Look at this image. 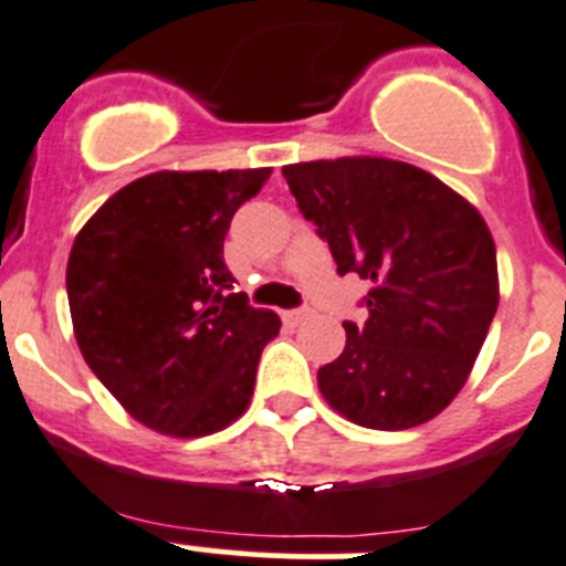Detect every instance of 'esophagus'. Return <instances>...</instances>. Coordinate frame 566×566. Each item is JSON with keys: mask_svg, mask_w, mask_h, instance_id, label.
<instances>
[{"mask_svg": "<svg viewBox=\"0 0 566 566\" xmlns=\"http://www.w3.org/2000/svg\"><path fill=\"white\" fill-rule=\"evenodd\" d=\"M310 315H313V310L310 307H298V310H290V313H284V321H287V324H301V321H307Z\"/></svg>", "mask_w": 566, "mask_h": 566, "instance_id": "obj_1", "label": "esophagus"}]
</instances>
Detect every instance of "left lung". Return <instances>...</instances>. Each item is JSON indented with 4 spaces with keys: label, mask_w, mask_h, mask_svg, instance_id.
<instances>
[{
    "label": "left lung",
    "mask_w": 566,
    "mask_h": 566,
    "mask_svg": "<svg viewBox=\"0 0 566 566\" xmlns=\"http://www.w3.org/2000/svg\"><path fill=\"white\" fill-rule=\"evenodd\" d=\"M301 214L371 282L368 318L318 368L326 402L371 430L424 424L455 399L497 313V251L469 200L413 164L335 158L284 167Z\"/></svg>",
    "instance_id": "8db88e82"
}]
</instances>
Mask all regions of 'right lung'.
I'll return each mask as SVG.
<instances>
[{
  "instance_id": "obj_1",
  "label": "right lung",
  "mask_w": 566,
  "mask_h": 566,
  "mask_svg": "<svg viewBox=\"0 0 566 566\" xmlns=\"http://www.w3.org/2000/svg\"><path fill=\"white\" fill-rule=\"evenodd\" d=\"M271 170L150 172L111 195L66 265L77 346L136 421L198 438L245 413L276 313L237 293L231 218Z\"/></svg>"
}]
</instances>
